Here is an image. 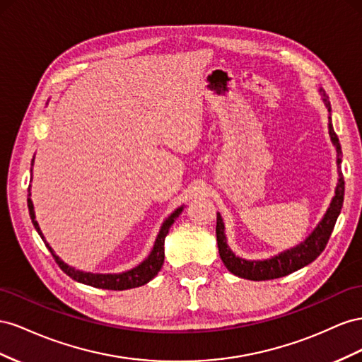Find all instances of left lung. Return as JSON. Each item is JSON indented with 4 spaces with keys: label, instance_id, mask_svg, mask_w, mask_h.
I'll use <instances>...</instances> for the list:
<instances>
[{
    "label": "left lung",
    "instance_id": "1",
    "mask_svg": "<svg viewBox=\"0 0 362 362\" xmlns=\"http://www.w3.org/2000/svg\"><path fill=\"white\" fill-rule=\"evenodd\" d=\"M318 92L320 95H322V100L325 101V106L327 107L329 112V136L337 150L338 182L334 197L330 200L329 208L326 209L323 218L318 221L315 229L309 233L300 244H297L291 247V249H286L272 257H267V259H244V257L236 256L232 252L229 244H227L223 216L220 215V212L216 214V243H218L220 257L227 270L233 273L235 276L249 279V281H270V279L291 274L317 259L320 253L325 250V247L330 238V233L334 230V226L337 223L339 212H341L344 202V177L341 173L343 153L332 126V118H330V112H332V109H330L329 98L323 88H318Z\"/></svg>",
    "mask_w": 362,
    "mask_h": 362
}]
</instances>
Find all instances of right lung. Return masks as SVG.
I'll return each instance as SVG.
<instances>
[{
    "mask_svg": "<svg viewBox=\"0 0 362 362\" xmlns=\"http://www.w3.org/2000/svg\"><path fill=\"white\" fill-rule=\"evenodd\" d=\"M35 163V158L32 160V165ZM27 199V204H28V212H30V218H32V223L35 226V229L37 230V233L40 235V238L44 240L47 249L53 255V257L56 259L57 265L62 268V272L66 273L71 279H74L76 282L85 284L89 286L94 288H103V290H113V291H122V290H130V288H138L148 284L151 279L156 276L163 264V257H165V252H163V243H165V236L168 235L170 227L173 226V223L177 220V216L182 214L185 206L182 204L180 208L175 209L171 215H168V218H165V221L162 223L159 233L156 236V241L153 244V249L150 252V255L144 259L141 264H138L136 267L130 268L127 272H121V273H90V272H81V270H76L74 267L68 265L66 262H64L60 257L54 253V250L51 249V245L45 241V236L42 235V230L36 221V214H35V206H33V200Z\"/></svg>",
    "mask_w": 362,
    "mask_h": 362,
    "instance_id": "obj_1",
    "label": "right lung"
}]
</instances>
